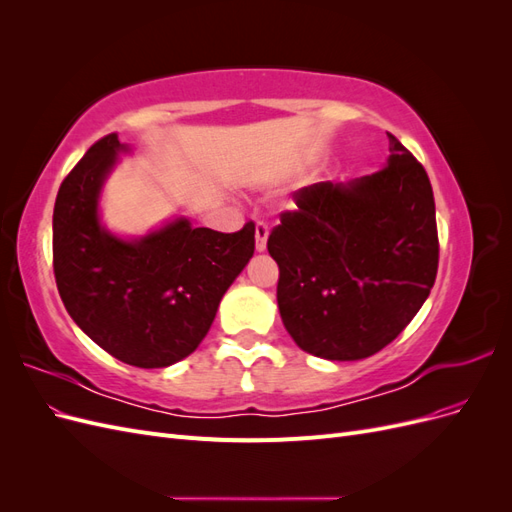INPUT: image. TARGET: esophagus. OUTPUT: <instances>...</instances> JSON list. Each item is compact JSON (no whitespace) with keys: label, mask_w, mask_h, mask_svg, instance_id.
Instances as JSON below:
<instances>
[{"label":"esophagus","mask_w":512,"mask_h":512,"mask_svg":"<svg viewBox=\"0 0 512 512\" xmlns=\"http://www.w3.org/2000/svg\"><path fill=\"white\" fill-rule=\"evenodd\" d=\"M267 237H269V226L265 222L256 224V252L267 250Z\"/></svg>","instance_id":"obj_1"}]
</instances>
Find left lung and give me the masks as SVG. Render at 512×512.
I'll use <instances>...</instances> for the list:
<instances>
[{
    "label": "left lung",
    "mask_w": 512,
    "mask_h": 512,
    "mask_svg": "<svg viewBox=\"0 0 512 512\" xmlns=\"http://www.w3.org/2000/svg\"><path fill=\"white\" fill-rule=\"evenodd\" d=\"M391 156L348 183L294 192L267 241L280 267L277 307L297 346L359 361L404 331L438 273V226L423 164L389 134Z\"/></svg>",
    "instance_id": "1"
}]
</instances>
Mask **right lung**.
<instances>
[{
    "mask_svg": "<svg viewBox=\"0 0 512 512\" xmlns=\"http://www.w3.org/2000/svg\"><path fill=\"white\" fill-rule=\"evenodd\" d=\"M128 147L106 134L61 181L53 271L68 314L115 359L158 369L192 354L228 286L254 256V222L237 232L175 220L126 241L102 228V183Z\"/></svg>",
    "mask_w": 512,
    "mask_h": 512,
    "instance_id": "1",
    "label": "right lung"
}]
</instances>
